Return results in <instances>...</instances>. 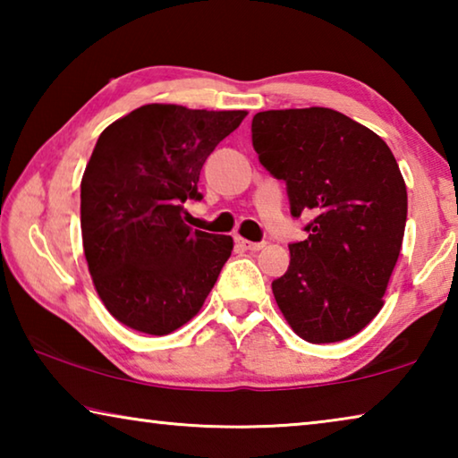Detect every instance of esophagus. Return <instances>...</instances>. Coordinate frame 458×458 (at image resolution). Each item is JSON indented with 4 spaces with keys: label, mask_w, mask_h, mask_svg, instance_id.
Masks as SVG:
<instances>
[{
    "label": "esophagus",
    "mask_w": 458,
    "mask_h": 458,
    "mask_svg": "<svg viewBox=\"0 0 458 458\" xmlns=\"http://www.w3.org/2000/svg\"><path fill=\"white\" fill-rule=\"evenodd\" d=\"M236 242L242 250H250V252H257L260 248H265V242H250V240H244V238H238Z\"/></svg>",
    "instance_id": "obj_1"
}]
</instances>
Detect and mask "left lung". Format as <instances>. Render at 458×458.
I'll list each match as a JSON object with an SVG mask.
<instances>
[{
	"label": "left lung",
	"mask_w": 458,
	"mask_h": 458,
	"mask_svg": "<svg viewBox=\"0 0 458 458\" xmlns=\"http://www.w3.org/2000/svg\"><path fill=\"white\" fill-rule=\"evenodd\" d=\"M252 145L286 182L294 218L313 214L273 283L278 309L309 344L353 337L384 307L400 257L408 196L396 157L374 131L325 106L257 113Z\"/></svg>",
	"instance_id": "1"
}]
</instances>
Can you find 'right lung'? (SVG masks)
Returning a JSON list of instances; mask_svg holds the SVG:
<instances>
[{
  "label": "right lung",
  "mask_w": 458,
  "mask_h": 458,
  "mask_svg": "<svg viewBox=\"0 0 458 458\" xmlns=\"http://www.w3.org/2000/svg\"><path fill=\"white\" fill-rule=\"evenodd\" d=\"M246 111L143 105L111 123L81 182V230L100 301L127 327L167 335L199 313L234 240L191 230L201 165Z\"/></svg>",
  "instance_id": "right-lung-1"
}]
</instances>
